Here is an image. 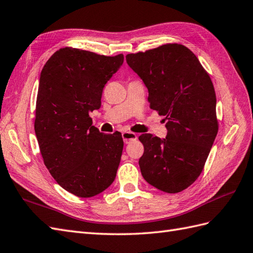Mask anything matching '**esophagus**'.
Returning a JSON list of instances; mask_svg holds the SVG:
<instances>
[{
    "instance_id": "34e87169",
    "label": "esophagus",
    "mask_w": 253,
    "mask_h": 253,
    "mask_svg": "<svg viewBox=\"0 0 253 253\" xmlns=\"http://www.w3.org/2000/svg\"><path fill=\"white\" fill-rule=\"evenodd\" d=\"M122 137L126 144L129 143V142L137 140V134H135L134 132H131V131H124L122 133Z\"/></svg>"
}]
</instances>
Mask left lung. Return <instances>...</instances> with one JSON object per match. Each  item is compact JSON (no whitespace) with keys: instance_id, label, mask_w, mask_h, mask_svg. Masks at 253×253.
I'll list each match as a JSON object with an SVG mask.
<instances>
[{"instance_id":"obj_1","label":"left lung","mask_w":253,"mask_h":253,"mask_svg":"<svg viewBox=\"0 0 253 253\" xmlns=\"http://www.w3.org/2000/svg\"><path fill=\"white\" fill-rule=\"evenodd\" d=\"M126 61L147 87L151 109L167 121L166 138L139 137L144 146L139 159L142 176L161 191H183L202 172L218 132L212 82L183 44L128 54Z\"/></svg>"}]
</instances>
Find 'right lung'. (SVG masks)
I'll return each instance as SVG.
<instances>
[{
	"instance_id": "right-lung-1",
	"label": "right lung",
	"mask_w": 253,
	"mask_h": 253,
	"mask_svg": "<svg viewBox=\"0 0 253 253\" xmlns=\"http://www.w3.org/2000/svg\"><path fill=\"white\" fill-rule=\"evenodd\" d=\"M123 62V54L62 48L42 70L34 125L38 145L56 183L77 197L97 196L115 179L122 134L100 132L88 114L100 108L102 89Z\"/></svg>"
}]
</instances>
